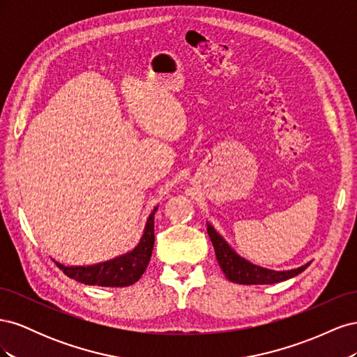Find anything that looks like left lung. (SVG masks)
Listing matches in <instances>:
<instances>
[{
	"instance_id": "8db88e82",
	"label": "left lung",
	"mask_w": 357,
	"mask_h": 357,
	"mask_svg": "<svg viewBox=\"0 0 357 357\" xmlns=\"http://www.w3.org/2000/svg\"><path fill=\"white\" fill-rule=\"evenodd\" d=\"M207 232L210 235V240L213 243L215 259L222 268L225 277L232 283L238 284H274L284 282L291 277L301 274L307 266L305 264L296 269H289V271H273V269H266L262 266L253 265L240 255H236L232 247L223 240V236L215 232V229L210 223H207Z\"/></svg>"
}]
</instances>
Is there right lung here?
I'll list each match as a JSON object with an SVG mask.
<instances>
[{
    "mask_svg": "<svg viewBox=\"0 0 357 357\" xmlns=\"http://www.w3.org/2000/svg\"><path fill=\"white\" fill-rule=\"evenodd\" d=\"M158 207L150 213L144 226V232L142 240L137 244L132 252L123 256H119L113 261H107L104 264L92 266H63L62 264L56 265L62 269L63 274L75 282L89 286H102V287H126L137 283L149 265L150 256L153 252L155 244V213Z\"/></svg>",
    "mask_w": 357,
    "mask_h": 357,
    "instance_id": "1",
    "label": "right lung"
}]
</instances>
